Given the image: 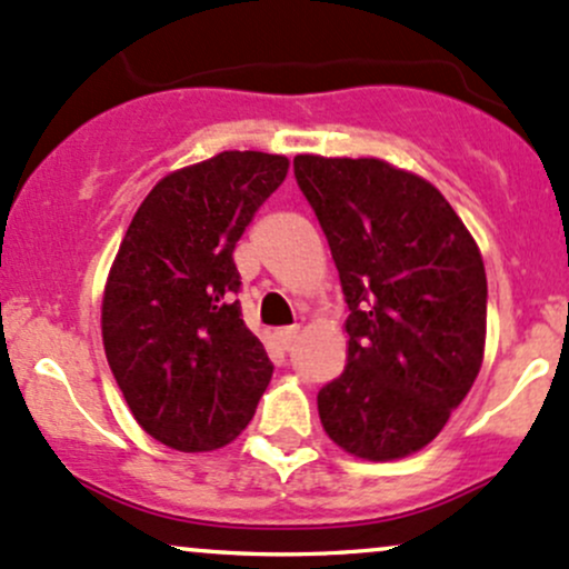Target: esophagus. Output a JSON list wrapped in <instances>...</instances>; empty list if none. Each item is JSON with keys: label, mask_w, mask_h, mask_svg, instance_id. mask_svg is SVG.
Listing matches in <instances>:
<instances>
[{"label": "esophagus", "mask_w": 569, "mask_h": 569, "mask_svg": "<svg viewBox=\"0 0 569 569\" xmlns=\"http://www.w3.org/2000/svg\"><path fill=\"white\" fill-rule=\"evenodd\" d=\"M298 336H301V328H298V325H292V328L277 330V338H279V343H282V349H290L292 343L298 341Z\"/></svg>", "instance_id": "1"}]
</instances>
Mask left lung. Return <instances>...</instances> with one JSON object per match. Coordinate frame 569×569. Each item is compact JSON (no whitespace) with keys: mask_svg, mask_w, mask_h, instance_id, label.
<instances>
[{"mask_svg":"<svg viewBox=\"0 0 569 569\" xmlns=\"http://www.w3.org/2000/svg\"><path fill=\"white\" fill-rule=\"evenodd\" d=\"M292 163L349 306L347 368L319 389V422L352 457L417 455L481 370V250L436 184L413 171L381 158Z\"/></svg>","mask_w":569,"mask_h":569,"instance_id":"8db88e82","label":"left lung"}]
</instances>
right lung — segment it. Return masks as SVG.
<instances>
[{
  "label": "right lung",
  "mask_w": 569,
  "mask_h": 569,
  "mask_svg": "<svg viewBox=\"0 0 569 569\" xmlns=\"http://www.w3.org/2000/svg\"><path fill=\"white\" fill-rule=\"evenodd\" d=\"M290 161L226 150L166 174L133 214L101 298V341L139 427L214 451L254 417L273 366L241 319L233 247Z\"/></svg>",
  "instance_id": "right-lung-1"
}]
</instances>
